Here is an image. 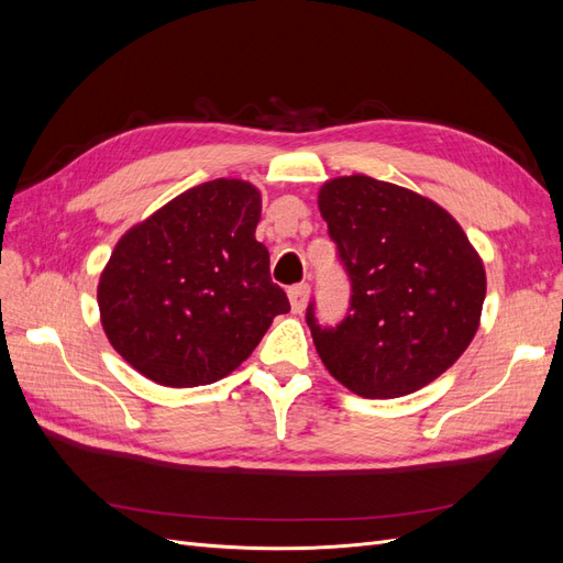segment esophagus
<instances>
[{
    "label": "esophagus",
    "instance_id": "esophagus-1",
    "mask_svg": "<svg viewBox=\"0 0 563 563\" xmlns=\"http://www.w3.org/2000/svg\"><path fill=\"white\" fill-rule=\"evenodd\" d=\"M308 298H310V286L308 284H296V286L288 288V300H291V310L296 314H300L305 310Z\"/></svg>",
    "mask_w": 563,
    "mask_h": 563
}]
</instances>
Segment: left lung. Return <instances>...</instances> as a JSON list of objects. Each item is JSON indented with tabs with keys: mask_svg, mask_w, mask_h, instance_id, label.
I'll return each instance as SVG.
<instances>
[{
	"mask_svg": "<svg viewBox=\"0 0 563 563\" xmlns=\"http://www.w3.org/2000/svg\"><path fill=\"white\" fill-rule=\"evenodd\" d=\"M352 296L338 327H308L331 376L366 399L411 395L451 368L479 329L486 272L457 220L432 199L368 176L321 185Z\"/></svg>",
	"mask_w": 563,
	"mask_h": 563,
	"instance_id": "1",
	"label": "left lung"
}]
</instances>
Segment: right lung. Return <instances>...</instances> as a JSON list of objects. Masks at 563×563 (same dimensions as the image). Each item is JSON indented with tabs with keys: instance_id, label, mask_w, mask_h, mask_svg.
<instances>
[{
	"instance_id": "obj_1",
	"label": "right lung",
	"mask_w": 563,
	"mask_h": 563,
	"mask_svg": "<svg viewBox=\"0 0 563 563\" xmlns=\"http://www.w3.org/2000/svg\"><path fill=\"white\" fill-rule=\"evenodd\" d=\"M261 192L218 178L178 195L117 242L98 282L110 345L145 378L197 387L225 378L272 319L291 310L255 240Z\"/></svg>"
}]
</instances>
